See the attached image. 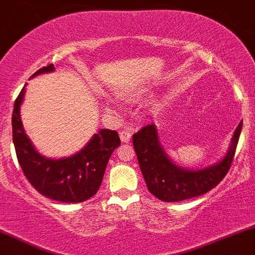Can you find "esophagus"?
Segmentation results:
<instances>
[{
  "label": "esophagus",
  "instance_id": "34e87169",
  "mask_svg": "<svg viewBox=\"0 0 255 255\" xmlns=\"http://www.w3.org/2000/svg\"><path fill=\"white\" fill-rule=\"evenodd\" d=\"M120 137H121L122 142H128L131 137V131L130 130H122L120 133Z\"/></svg>",
  "mask_w": 255,
  "mask_h": 255
}]
</instances>
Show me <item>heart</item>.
Returning <instances> with one entry per match:
<instances>
[{"instance_id":"1","label":"heart","mask_w":255,"mask_h":255,"mask_svg":"<svg viewBox=\"0 0 255 255\" xmlns=\"http://www.w3.org/2000/svg\"><path fill=\"white\" fill-rule=\"evenodd\" d=\"M122 97L124 98H126V99H129V98H131V97H134V95H131V93H122ZM109 105L111 108H114V105H113V103H109Z\"/></svg>"}]
</instances>
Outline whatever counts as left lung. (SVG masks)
<instances>
[{"label": "left lung", "mask_w": 255, "mask_h": 255, "mask_svg": "<svg viewBox=\"0 0 255 255\" xmlns=\"http://www.w3.org/2000/svg\"><path fill=\"white\" fill-rule=\"evenodd\" d=\"M241 129L242 121L235 129L229 150L222 160L194 170L177 165L168 157L158 139L156 126L142 127L133 134V146L148 191L166 203L187 200L211 191L230 169Z\"/></svg>", "instance_id": "obj_1"}]
</instances>
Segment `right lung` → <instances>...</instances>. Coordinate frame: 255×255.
<instances>
[{
  "label": "right lung",
  "instance_id": "obj_1",
  "mask_svg": "<svg viewBox=\"0 0 255 255\" xmlns=\"http://www.w3.org/2000/svg\"><path fill=\"white\" fill-rule=\"evenodd\" d=\"M54 71V64H49L31 78ZM25 87L26 85L14 103L11 127L16 157L26 178L44 197L61 203H81L93 197L103 181L111 153L121 145L119 133L101 129L97 134H93L83 150L73 156L58 159L44 157L26 135L20 118Z\"/></svg>",
  "mask_w": 255,
  "mask_h": 255
}]
</instances>
